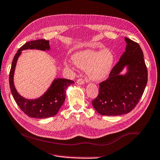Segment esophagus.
<instances>
[{"mask_svg":"<svg viewBox=\"0 0 160 160\" xmlns=\"http://www.w3.org/2000/svg\"><path fill=\"white\" fill-rule=\"evenodd\" d=\"M76 83H77L78 84L82 85V84H84V80H83V79L80 78V79H78V80H76Z\"/></svg>","mask_w":160,"mask_h":160,"instance_id":"1","label":"esophagus"}]
</instances>
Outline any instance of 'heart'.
Listing matches in <instances>:
<instances>
[{"label":"heart","mask_w":160,"mask_h":160,"mask_svg":"<svg viewBox=\"0 0 160 160\" xmlns=\"http://www.w3.org/2000/svg\"><path fill=\"white\" fill-rule=\"evenodd\" d=\"M72 58L76 66L87 70L88 78L93 81L106 78L112 70L114 62V55L109 50H85L74 54ZM65 65L72 68L71 63L66 62Z\"/></svg>","instance_id":"obj_1"}]
</instances>
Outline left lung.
Returning a JSON list of instances; mask_svg holds the SVG:
<instances>
[{
	"label": "left lung",
	"mask_w": 160,
	"mask_h": 160,
	"mask_svg": "<svg viewBox=\"0 0 160 160\" xmlns=\"http://www.w3.org/2000/svg\"><path fill=\"white\" fill-rule=\"evenodd\" d=\"M125 52L114 66L108 78L99 84V94L92 101L97 112L105 116L128 114L142 97L148 80L147 68L142 50L138 43L125 38ZM125 66L127 73H120Z\"/></svg>",
	"instance_id": "1"
}]
</instances>
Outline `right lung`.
<instances>
[{"label": "right lung", "instance_id": "obj_1", "mask_svg": "<svg viewBox=\"0 0 160 160\" xmlns=\"http://www.w3.org/2000/svg\"><path fill=\"white\" fill-rule=\"evenodd\" d=\"M28 49L48 50H50L49 41L43 39L31 41L26 43L18 50L13 59L9 73L11 92L18 106L28 117L35 118L54 117L57 114L65 102L67 88L69 85L74 84V82L65 78L54 79L50 88L40 98L35 99H28L22 97L15 88L13 75L18 58L21 54L22 50Z\"/></svg>", "mask_w": 160, "mask_h": 160}]
</instances>
